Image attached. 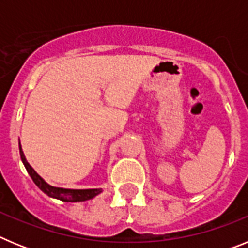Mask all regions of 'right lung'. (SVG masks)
Wrapping results in <instances>:
<instances>
[{
    "mask_svg": "<svg viewBox=\"0 0 248 248\" xmlns=\"http://www.w3.org/2000/svg\"><path fill=\"white\" fill-rule=\"evenodd\" d=\"M19 155H21L22 163L25 165L26 170L30 174V176L32 177L33 183L38 186L39 189L42 190L46 195H48L49 198L58 199L61 201H64V202H78V201H87L93 199L94 196H97L98 194L102 192V189H85V190H73V189H63V187H54V186H50L43 180L42 177L39 176L36 171L33 170V168L27 163L26 160L25 154L22 151L21 144H19Z\"/></svg>",
    "mask_w": 248,
    "mask_h": 248,
    "instance_id": "right-lung-1",
    "label": "right lung"
}]
</instances>
